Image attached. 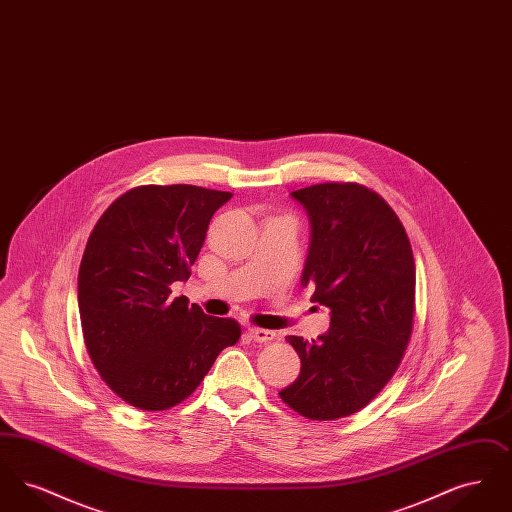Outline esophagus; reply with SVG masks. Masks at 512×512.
<instances>
[{
    "label": "esophagus",
    "instance_id": "obj_1",
    "mask_svg": "<svg viewBox=\"0 0 512 512\" xmlns=\"http://www.w3.org/2000/svg\"><path fill=\"white\" fill-rule=\"evenodd\" d=\"M247 336L253 341H259V343H267V341L274 340V332L272 330H265V328H255V326H249L247 328Z\"/></svg>",
    "mask_w": 512,
    "mask_h": 512
}]
</instances>
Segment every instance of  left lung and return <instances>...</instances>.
Segmentation results:
<instances>
[{
	"instance_id": "1",
	"label": "left lung",
	"mask_w": 512,
	"mask_h": 512,
	"mask_svg": "<svg viewBox=\"0 0 512 512\" xmlns=\"http://www.w3.org/2000/svg\"><path fill=\"white\" fill-rule=\"evenodd\" d=\"M290 195L311 226L301 286L330 309V330L311 343L286 338L301 372L280 397L307 418L334 420L370 403L403 359L413 330V249L390 205L359 184Z\"/></svg>"
}]
</instances>
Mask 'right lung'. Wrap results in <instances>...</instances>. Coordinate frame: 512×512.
<instances>
[{
	"instance_id": "1",
	"label": "right lung",
	"mask_w": 512,
	"mask_h": 512,
	"mask_svg": "<svg viewBox=\"0 0 512 512\" xmlns=\"http://www.w3.org/2000/svg\"><path fill=\"white\" fill-rule=\"evenodd\" d=\"M230 192L188 184L121 195L90 234L78 272V311L105 384L142 411H165L201 384L240 340L232 318L205 315L171 284L190 278L211 217Z\"/></svg>"
}]
</instances>
